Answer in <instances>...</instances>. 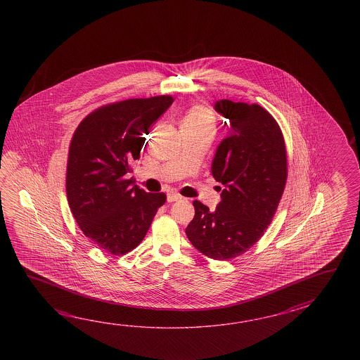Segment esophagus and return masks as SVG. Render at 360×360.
<instances>
[{
	"instance_id": "1",
	"label": "esophagus",
	"mask_w": 360,
	"mask_h": 360,
	"mask_svg": "<svg viewBox=\"0 0 360 360\" xmlns=\"http://www.w3.org/2000/svg\"><path fill=\"white\" fill-rule=\"evenodd\" d=\"M179 199H181V195L177 194L175 191L167 194V202H169V203H172V202H175V200H179Z\"/></svg>"
}]
</instances>
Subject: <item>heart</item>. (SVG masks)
<instances>
[{"label":"heart","instance_id":"obj_1","mask_svg":"<svg viewBox=\"0 0 360 360\" xmlns=\"http://www.w3.org/2000/svg\"><path fill=\"white\" fill-rule=\"evenodd\" d=\"M214 127V112L205 105H194L184 115L181 129L212 132Z\"/></svg>","mask_w":360,"mask_h":360}]
</instances>
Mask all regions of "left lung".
<instances>
[{"mask_svg": "<svg viewBox=\"0 0 360 360\" xmlns=\"http://www.w3.org/2000/svg\"><path fill=\"white\" fill-rule=\"evenodd\" d=\"M214 109L231 127L212 162L214 180L225 189L214 212L193 202L195 214L185 233L207 257L230 260L259 242L273 221L288 175L287 150L279 124L265 108L220 100Z\"/></svg>", "mask_w": 360, "mask_h": 360, "instance_id": "8db88e82", "label": "left lung"}]
</instances>
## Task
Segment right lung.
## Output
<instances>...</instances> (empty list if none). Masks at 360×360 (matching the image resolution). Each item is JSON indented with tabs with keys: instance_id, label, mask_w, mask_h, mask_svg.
<instances>
[{
	"instance_id": "1",
	"label": "right lung",
	"mask_w": 360,
	"mask_h": 360,
	"mask_svg": "<svg viewBox=\"0 0 360 360\" xmlns=\"http://www.w3.org/2000/svg\"><path fill=\"white\" fill-rule=\"evenodd\" d=\"M174 103L171 95L115 101L92 110L69 144L65 191L70 211L84 236L110 255H124L146 237L165 193L132 185L150 126Z\"/></svg>"
}]
</instances>
